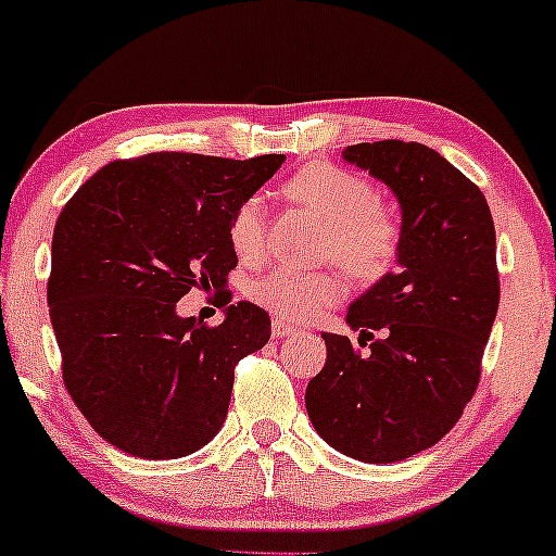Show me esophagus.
<instances>
[{
    "instance_id": "1",
    "label": "esophagus",
    "mask_w": 556,
    "mask_h": 556,
    "mask_svg": "<svg viewBox=\"0 0 556 556\" xmlns=\"http://www.w3.org/2000/svg\"><path fill=\"white\" fill-rule=\"evenodd\" d=\"M292 331H295V327H290V324L282 321V318H277V321L271 324V334L277 337V340H282V337H290Z\"/></svg>"
}]
</instances>
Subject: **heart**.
<instances>
[{"instance_id":"b5f03b06","label":"heart","mask_w":556,"mask_h":556,"mask_svg":"<svg viewBox=\"0 0 556 556\" xmlns=\"http://www.w3.org/2000/svg\"><path fill=\"white\" fill-rule=\"evenodd\" d=\"M287 195L305 203L329 222L327 256H337L358 277L374 279L392 266L400 251V222L366 177L334 167L308 164L285 185ZM264 198L251 195L240 203L229 225V242L240 258L253 261L264 253ZM348 277L340 269L300 271L274 266L253 279L251 298L261 308L287 321H311L348 295Z\"/></svg>"}]
</instances>
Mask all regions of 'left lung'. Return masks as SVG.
Segmentation results:
<instances>
[{"label": "left lung", "mask_w": 556, "mask_h": 556, "mask_svg": "<svg viewBox=\"0 0 556 556\" xmlns=\"http://www.w3.org/2000/svg\"><path fill=\"white\" fill-rule=\"evenodd\" d=\"M342 156L397 198V271L348 308L358 344L321 334L305 410L337 452L384 465L437 444L473 397L500 308L496 235L481 190L429 146L376 140Z\"/></svg>", "instance_id": "8db88e82"}]
</instances>
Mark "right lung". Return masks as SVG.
I'll return each mask as SVG.
<instances>
[{
  "label": "right lung",
  "mask_w": 556,
  "mask_h": 556,
  "mask_svg": "<svg viewBox=\"0 0 556 556\" xmlns=\"http://www.w3.org/2000/svg\"><path fill=\"white\" fill-rule=\"evenodd\" d=\"M282 162L159 151L110 162L62 208L47 287L62 379L127 455L175 460L206 446L227 418L235 366L269 342L258 305L240 300L206 328L177 315L176 300L198 286L229 303L232 216Z\"/></svg>",
  "instance_id": "1"
}]
</instances>
